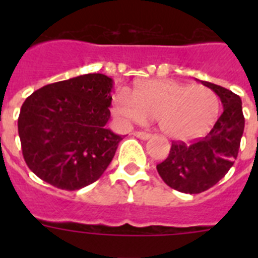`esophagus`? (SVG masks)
Segmentation results:
<instances>
[{
	"instance_id": "obj_1",
	"label": "esophagus",
	"mask_w": 258,
	"mask_h": 258,
	"mask_svg": "<svg viewBox=\"0 0 258 258\" xmlns=\"http://www.w3.org/2000/svg\"><path fill=\"white\" fill-rule=\"evenodd\" d=\"M133 134L137 138H141V140H149L150 137H151V134L146 133V132H134Z\"/></svg>"
}]
</instances>
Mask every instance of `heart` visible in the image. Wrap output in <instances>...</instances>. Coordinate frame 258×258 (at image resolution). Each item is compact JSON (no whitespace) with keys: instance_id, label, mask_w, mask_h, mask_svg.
Instances as JSON below:
<instances>
[{"instance_id":"1","label":"heart","mask_w":258,"mask_h":258,"mask_svg":"<svg viewBox=\"0 0 258 258\" xmlns=\"http://www.w3.org/2000/svg\"><path fill=\"white\" fill-rule=\"evenodd\" d=\"M218 111L220 99L212 89L173 80L141 81L134 86L133 94L121 89L112 101L118 122H145L152 117L166 137L182 141L209 131Z\"/></svg>"}]
</instances>
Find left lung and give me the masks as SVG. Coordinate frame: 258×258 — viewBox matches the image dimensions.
<instances>
[{"instance_id":"left-lung-1","label":"left lung","mask_w":258,"mask_h":258,"mask_svg":"<svg viewBox=\"0 0 258 258\" xmlns=\"http://www.w3.org/2000/svg\"><path fill=\"white\" fill-rule=\"evenodd\" d=\"M220 97L223 112L204 138L192 143L173 142L168 157L156 169L169 187L184 194H200L225 177L238 157L244 132L241 99L231 90L202 81Z\"/></svg>"}]
</instances>
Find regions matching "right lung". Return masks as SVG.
<instances>
[{
    "mask_svg": "<svg viewBox=\"0 0 258 258\" xmlns=\"http://www.w3.org/2000/svg\"><path fill=\"white\" fill-rule=\"evenodd\" d=\"M113 80L88 74L49 84L23 103L18 132L23 157L38 178L74 191L97 181L121 136L106 129Z\"/></svg>",
    "mask_w": 258,
    "mask_h": 258,
    "instance_id": "right-lung-1",
    "label": "right lung"
}]
</instances>
